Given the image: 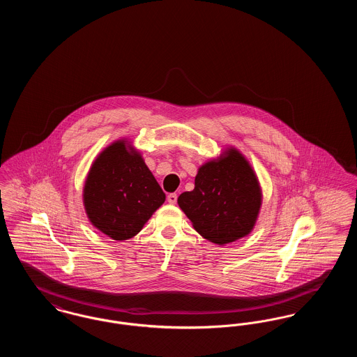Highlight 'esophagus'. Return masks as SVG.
I'll use <instances>...</instances> for the list:
<instances>
[{"label":"esophagus","mask_w":357,"mask_h":357,"mask_svg":"<svg viewBox=\"0 0 357 357\" xmlns=\"http://www.w3.org/2000/svg\"><path fill=\"white\" fill-rule=\"evenodd\" d=\"M176 199H178V195H176L175 192H172V194H169V195H167V202H169V204H176Z\"/></svg>","instance_id":"1"}]
</instances>
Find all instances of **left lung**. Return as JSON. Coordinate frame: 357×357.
I'll return each instance as SVG.
<instances>
[{
    "label": "left lung",
    "instance_id": "obj_1",
    "mask_svg": "<svg viewBox=\"0 0 357 357\" xmlns=\"http://www.w3.org/2000/svg\"><path fill=\"white\" fill-rule=\"evenodd\" d=\"M178 204L202 237L226 245L250 234L262 191L248 159L229 147L198 169L194 190L182 192Z\"/></svg>",
    "mask_w": 357,
    "mask_h": 357
}]
</instances>
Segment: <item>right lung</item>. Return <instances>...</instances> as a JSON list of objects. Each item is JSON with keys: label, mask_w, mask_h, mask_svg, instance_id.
I'll use <instances>...</instances> for the list:
<instances>
[{"label": "right lung", "mask_w": 357, "mask_h": 357, "mask_svg": "<svg viewBox=\"0 0 357 357\" xmlns=\"http://www.w3.org/2000/svg\"><path fill=\"white\" fill-rule=\"evenodd\" d=\"M165 201L166 194L127 139L98 155L83 188L88 220L115 241L136 236Z\"/></svg>", "instance_id": "1"}]
</instances>
